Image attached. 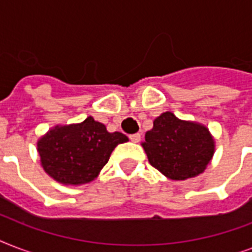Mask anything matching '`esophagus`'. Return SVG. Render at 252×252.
I'll return each mask as SVG.
<instances>
[{"label":"esophagus","mask_w":252,"mask_h":252,"mask_svg":"<svg viewBox=\"0 0 252 252\" xmlns=\"http://www.w3.org/2000/svg\"><path fill=\"white\" fill-rule=\"evenodd\" d=\"M129 140L132 142H138L141 140V136H140V133H133L129 136Z\"/></svg>","instance_id":"obj_1"}]
</instances>
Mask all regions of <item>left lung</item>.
I'll list each match as a JSON object with an SVG mask.
<instances>
[{
	"mask_svg": "<svg viewBox=\"0 0 252 252\" xmlns=\"http://www.w3.org/2000/svg\"><path fill=\"white\" fill-rule=\"evenodd\" d=\"M149 163L172 180L193 178L207 168L215 153V140L207 126L163 112L141 144Z\"/></svg>",
	"mask_w": 252,
	"mask_h": 252,
	"instance_id": "1",
	"label": "left lung"
}]
</instances>
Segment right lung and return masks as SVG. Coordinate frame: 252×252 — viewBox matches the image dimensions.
Instances as JSON below:
<instances>
[{
	"label": "right lung",
	"mask_w": 252,
	"mask_h": 252,
	"mask_svg": "<svg viewBox=\"0 0 252 252\" xmlns=\"http://www.w3.org/2000/svg\"><path fill=\"white\" fill-rule=\"evenodd\" d=\"M128 141L120 132L110 133L106 126L89 116L82 123L56 126L37 141L41 166L59 183L80 184L94 180L112 150Z\"/></svg>",
	"instance_id": "add662e5"
}]
</instances>
